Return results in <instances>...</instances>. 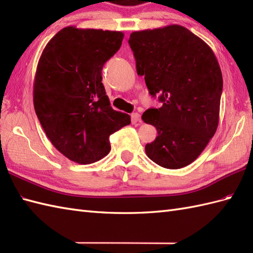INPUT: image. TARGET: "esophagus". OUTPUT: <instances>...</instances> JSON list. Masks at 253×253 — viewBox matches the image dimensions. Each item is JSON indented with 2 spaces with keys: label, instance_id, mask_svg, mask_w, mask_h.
Instances as JSON below:
<instances>
[{
  "label": "esophagus",
  "instance_id": "esophagus-1",
  "mask_svg": "<svg viewBox=\"0 0 253 253\" xmlns=\"http://www.w3.org/2000/svg\"><path fill=\"white\" fill-rule=\"evenodd\" d=\"M131 121L132 123H141V116L139 113H132L131 114Z\"/></svg>",
  "mask_w": 253,
  "mask_h": 253
}]
</instances>
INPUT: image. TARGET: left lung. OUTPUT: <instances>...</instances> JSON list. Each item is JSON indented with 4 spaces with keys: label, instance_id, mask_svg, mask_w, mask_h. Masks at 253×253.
<instances>
[{
    "label": "left lung",
    "instance_id": "obj_1",
    "mask_svg": "<svg viewBox=\"0 0 253 253\" xmlns=\"http://www.w3.org/2000/svg\"><path fill=\"white\" fill-rule=\"evenodd\" d=\"M128 43L149 93L162 102L142 114L158 130L155 140L146 144L148 158L165 169L185 168L217 129L223 77L216 56L179 25L135 31Z\"/></svg>",
    "mask_w": 253,
    "mask_h": 253
}]
</instances>
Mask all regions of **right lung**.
<instances>
[{"instance_id":"add662e5","label":"right lung","mask_w":253,"mask_h":253,"mask_svg":"<svg viewBox=\"0 0 253 253\" xmlns=\"http://www.w3.org/2000/svg\"><path fill=\"white\" fill-rule=\"evenodd\" d=\"M124 34L68 26L47 42L37 66L34 105L53 146L78 164L110 152V136L130 124L112 109L102 68L120 50Z\"/></svg>"}]
</instances>
